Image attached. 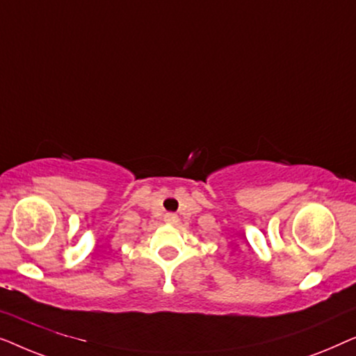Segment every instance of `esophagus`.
Returning <instances> with one entry per match:
<instances>
[{"mask_svg":"<svg viewBox=\"0 0 356 356\" xmlns=\"http://www.w3.org/2000/svg\"><path fill=\"white\" fill-rule=\"evenodd\" d=\"M165 222H168V223H177V222H178V216H177V213H173V212L165 213Z\"/></svg>","mask_w":356,"mask_h":356,"instance_id":"1","label":"esophagus"}]
</instances>
